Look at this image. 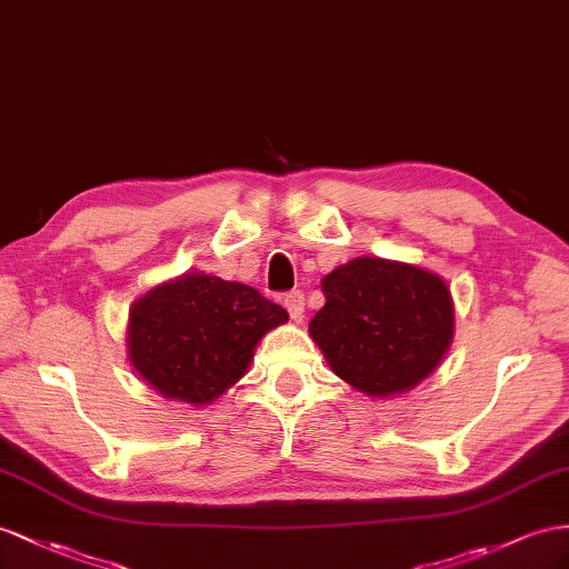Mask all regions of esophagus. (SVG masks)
I'll list each match as a JSON object with an SVG mask.
<instances>
[{
	"label": "esophagus",
	"mask_w": 569,
	"mask_h": 569,
	"mask_svg": "<svg viewBox=\"0 0 569 569\" xmlns=\"http://www.w3.org/2000/svg\"><path fill=\"white\" fill-rule=\"evenodd\" d=\"M283 305H286L290 319H293V322H300L302 312H305V296L300 293V290H290V293H286Z\"/></svg>",
	"instance_id": "esophagus-1"
}]
</instances>
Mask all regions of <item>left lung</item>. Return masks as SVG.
<instances>
[{
    "mask_svg": "<svg viewBox=\"0 0 569 569\" xmlns=\"http://www.w3.org/2000/svg\"><path fill=\"white\" fill-rule=\"evenodd\" d=\"M310 337L329 368L368 397L403 395L440 366L455 305L440 276L403 261L358 257L322 279Z\"/></svg>",
    "mask_w": 569,
    "mask_h": 569,
    "instance_id": "obj_1",
    "label": "left lung"
}]
</instances>
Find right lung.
<instances>
[{"instance_id":"obj_1","label":"right lung","mask_w":569,"mask_h":569,"mask_svg":"<svg viewBox=\"0 0 569 569\" xmlns=\"http://www.w3.org/2000/svg\"><path fill=\"white\" fill-rule=\"evenodd\" d=\"M283 322L288 312L252 286L184 273L132 305L127 351L158 395L207 406L240 380L257 343Z\"/></svg>"}]
</instances>
